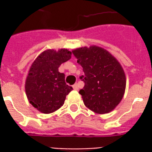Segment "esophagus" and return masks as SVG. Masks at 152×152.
<instances>
[{
    "instance_id": "obj_1",
    "label": "esophagus",
    "mask_w": 152,
    "mask_h": 152,
    "mask_svg": "<svg viewBox=\"0 0 152 152\" xmlns=\"http://www.w3.org/2000/svg\"><path fill=\"white\" fill-rule=\"evenodd\" d=\"M72 87L75 90H78V89H79V86H78V84H77V83H76L75 85H73Z\"/></svg>"
}]
</instances>
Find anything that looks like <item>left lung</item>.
<instances>
[{
    "instance_id": "1",
    "label": "left lung",
    "mask_w": 152,
    "mask_h": 152,
    "mask_svg": "<svg viewBox=\"0 0 152 152\" xmlns=\"http://www.w3.org/2000/svg\"><path fill=\"white\" fill-rule=\"evenodd\" d=\"M81 65L85 86L79 91L86 107L98 114L113 111L123 99L126 87L124 69L107 50L97 45L72 50Z\"/></svg>"
}]
</instances>
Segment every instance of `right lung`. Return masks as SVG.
Masks as SVG:
<instances>
[{"label":"right lung","instance_id":"right-lung-1","mask_svg":"<svg viewBox=\"0 0 152 152\" xmlns=\"http://www.w3.org/2000/svg\"><path fill=\"white\" fill-rule=\"evenodd\" d=\"M72 58L66 49L46 50L31 63L25 81V92L28 102L37 111L50 114L64 104L66 96L72 87L65 82V75L58 67Z\"/></svg>","mask_w":152,"mask_h":152}]
</instances>
